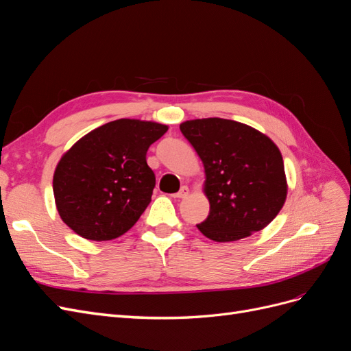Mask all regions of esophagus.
I'll return each instance as SVG.
<instances>
[{"label":"esophagus","mask_w":351,"mask_h":351,"mask_svg":"<svg viewBox=\"0 0 351 351\" xmlns=\"http://www.w3.org/2000/svg\"><path fill=\"white\" fill-rule=\"evenodd\" d=\"M189 193H190L189 187H187V186H183L182 189H180V192H177V193L173 195V197H176V199H184V197L189 196Z\"/></svg>","instance_id":"esophagus-1"}]
</instances>
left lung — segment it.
Masks as SVG:
<instances>
[{
    "mask_svg": "<svg viewBox=\"0 0 351 351\" xmlns=\"http://www.w3.org/2000/svg\"><path fill=\"white\" fill-rule=\"evenodd\" d=\"M205 168L209 215L196 227L208 239L227 243L261 231L287 199L282 155L267 134L226 119L180 124Z\"/></svg>",
    "mask_w": 351,
    "mask_h": 351,
    "instance_id": "1",
    "label": "left lung"
}]
</instances>
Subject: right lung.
Segmentation results:
<instances>
[{"label": "right lung", "instance_id": "right-lung-1", "mask_svg": "<svg viewBox=\"0 0 351 351\" xmlns=\"http://www.w3.org/2000/svg\"><path fill=\"white\" fill-rule=\"evenodd\" d=\"M168 130L120 119L84 134L58 161L52 189L61 219L80 237L107 241L129 231L149 205L155 174L146 152Z\"/></svg>", "mask_w": 351, "mask_h": 351}]
</instances>
